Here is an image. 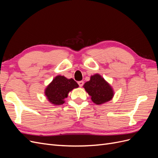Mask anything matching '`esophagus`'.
Wrapping results in <instances>:
<instances>
[{
	"instance_id": "34e87169",
	"label": "esophagus",
	"mask_w": 158,
	"mask_h": 158,
	"mask_svg": "<svg viewBox=\"0 0 158 158\" xmlns=\"http://www.w3.org/2000/svg\"><path fill=\"white\" fill-rule=\"evenodd\" d=\"M78 84L80 85V87H82V85H84V82H83V81H79V82H78Z\"/></svg>"
}]
</instances>
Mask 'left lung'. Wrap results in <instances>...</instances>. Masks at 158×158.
Returning a JSON list of instances; mask_svg holds the SVG:
<instances>
[{"label":"left lung","instance_id":"obj_1","mask_svg":"<svg viewBox=\"0 0 158 158\" xmlns=\"http://www.w3.org/2000/svg\"><path fill=\"white\" fill-rule=\"evenodd\" d=\"M83 87L96 105L111 101L114 94L111 85L99 74L91 76L90 80L84 84Z\"/></svg>","mask_w":158,"mask_h":158}]
</instances>
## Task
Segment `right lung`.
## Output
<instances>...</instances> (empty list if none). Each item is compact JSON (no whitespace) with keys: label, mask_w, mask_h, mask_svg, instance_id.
I'll return each mask as SVG.
<instances>
[{"label":"right lung","mask_w":158,"mask_h":158,"mask_svg":"<svg viewBox=\"0 0 158 158\" xmlns=\"http://www.w3.org/2000/svg\"><path fill=\"white\" fill-rule=\"evenodd\" d=\"M79 87L73 78L68 79L64 76H55L52 82L45 89V95L47 100L54 106H60L65 102L64 99L69 93L74 88Z\"/></svg>","instance_id":"obj_1"}]
</instances>
